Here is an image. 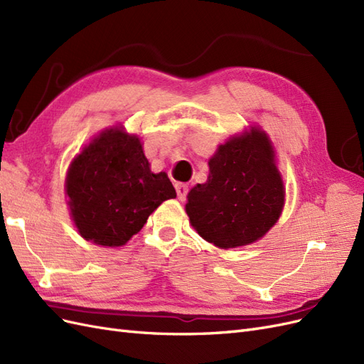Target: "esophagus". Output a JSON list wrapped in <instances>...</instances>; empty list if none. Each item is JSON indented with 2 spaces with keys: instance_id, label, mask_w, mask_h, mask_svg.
<instances>
[{
  "instance_id": "esophagus-1",
  "label": "esophagus",
  "mask_w": 364,
  "mask_h": 364,
  "mask_svg": "<svg viewBox=\"0 0 364 364\" xmlns=\"http://www.w3.org/2000/svg\"><path fill=\"white\" fill-rule=\"evenodd\" d=\"M176 193H178V197L181 200H185L186 196H188V186L185 183H176Z\"/></svg>"
}]
</instances>
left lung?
I'll use <instances>...</instances> for the list:
<instances>
[{"label":"left lung","instance_id":"obj_1","mask_svg":"<svg viewBox=\"0 0 364 364\" xmlns=\"http://www.w3.org/2000/svg\"><path fill=\"white\" fill-rule=\"evenodd\" d=\"M284 206V185L273 149L264 132L229 139L209 159L206 183L188 193L185 209L191 225L222 249L245 246L277 223Z\"/></svg>","mask_w":364,"mask_h":364}]
</instances>
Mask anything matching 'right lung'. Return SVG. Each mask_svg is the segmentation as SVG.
<instances>
[{
  "label": "right lung",
  "instance_id": "right-lung-1",
  "mask_svg": "<svg viewBox=\"0 0 364 364\" xmlns=\"http://www.w3.org/2000/svg\"><path fill=\"white\" fill-rule=\"evenodd\" d=\"M73 220L87 241L123 246L176 190L165 173H151L136 136L106 130L73 161L67 176Z\"/></svg>",
  "mask_w": 364,
  "mask_h": 364
}]
</instances>
